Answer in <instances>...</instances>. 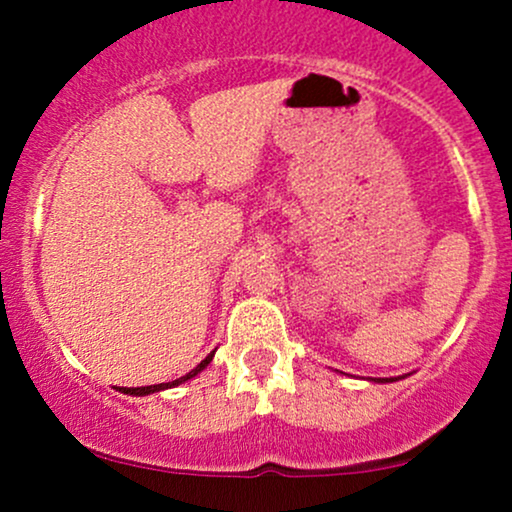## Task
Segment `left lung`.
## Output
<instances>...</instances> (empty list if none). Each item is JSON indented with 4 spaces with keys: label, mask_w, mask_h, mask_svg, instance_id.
Returning <instances> with one entry per match:
<instances>
[{
    "label": "left lung",
    "mask_w": 512,
    "mask_h": 512,
    "mask_svg": "<svg viewBox=\"0 0 512 512\" xmlns=\"http://www.w3.org/2000/svg\"><path fill=\"white\" fill-rule=\"evenodd\" d=\"M407 375H411V373H407ZM407 375H397V378H368V380L370 383H397V380L407 378Z\"/></svg>",
    "instance_id": "8db88e82"
}]
</instances>
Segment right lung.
Masks as SVG:
<instances>
[{
	"label": "right lung",
	"mask_w": 512,
	"mask_h": 512,
	"mask_svg": "<svg viewBox=\"0 0 512 512\" xmlns=\"http://www.w3.org/2000/svg\"><path fill=\"white\" fill-rule=\"evenodd\" d=\"M214 354L216 351H211V354L204 358L202 363H199L197 368H192L190 373L187 375H182V378H178V380H173V383H161V385H146V387H117V390L120 392H125V395H134V397H144V395H154V392H161V390H168V387H178V385H182V383H187V380H192L195 378L197 373H202L204 368L209 366L211 363V358H214Z\"/></svg>",
	"instance_id": "add662e5"
}]
</instances>
